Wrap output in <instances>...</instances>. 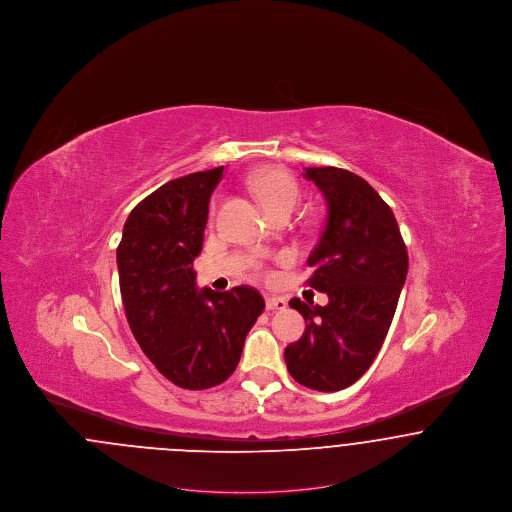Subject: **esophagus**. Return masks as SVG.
<instances>
[{
  "instance_id": "obj_1",
  "label": "esophagus",
  "mask_w": 512,
  "mask_h": 512,
  "mask_svg": "<svg viewBox=\"0 0 512 512\" xmlns=\"http://www.w3.org/2000/svg\"><path fill=\"white\" fill-rule=\"evenodd\" d=\"M288 307L286 299L284 297H276V295H270L267 297V309L268 311H284Z\"/></svg>"
}]
</instances>
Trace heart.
Returning a JSON list of instances; mask_svg holds the SVG:
<instances>
[{
    "label": "heart",
    "mask_w": 512,
    "mask_h": 512,
    "mask_svg": "<svg viewBox=\"0 0 512 512\" xmlns=\"http://www.w3.org/2000/svg\"><path fill=\"white\" fill-rule=\"evenodd\" d=\"M249 184L270 217L278 211H292L299 197V188L292 174L278 167L259 169L251 176Z\"/></svg>",
    "instance_id": "obj_1"
}]
</instances>
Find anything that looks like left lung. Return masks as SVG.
Here are the masks:
<instances>
[{"label":"left lung","mask_w":512,"mask_h":512,"mask_svg":"<svg viewBox=\"0 0 512 512\" xmlns=\"http://www.w3.org/2000/svg\"><path fill=\"white\" fill-rule=\"evenodd\" d=\"M326 199V222L307 259L309 286L328 295L320 307L292 299L307 326L284 359L295 382L317 391L355 384L390 330L409 255L390 205L353 172L305 169Z\"/></svg>","instance_id":"8db88e82"}]
</instances>
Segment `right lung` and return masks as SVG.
I'll return each mask as SVG.
<instances>
[{
	"label": "right lung",
	"instance_id": "add662e5",
	"mask_svg": "<svg viewBox=\"0 0 512 512\" xmlns=\"http://www.w3.org/2000/svg\"><path fill=\"white\" fill-rule=\"evenodd\" d=\"M224 167L163 184L140 201L117 247L126 320L147 359L184 390L219 386L236 370L245 336L265 309L255 288L195 286L209 199Z\"/></svg>",
	"mask_w": 512,
	"mask_h": 512
}]
</instances>
